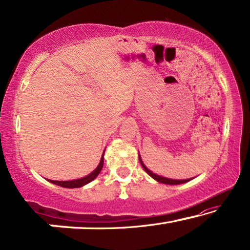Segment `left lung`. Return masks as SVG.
Wrapping results in <instances>:
<instances>
[{"instance_id": "obj_1", "label": "left lung", "mask_w": 250, "mask_h": 250, "mask_svg": "<svg viewBox=\"0 0 250 250\" xmlns=\"http://www.w3.org/2000/svg\"><path fill=\"white\" fill-rule=\"evenodd\" d=\"M139 159H140V163H141V165H142V167H143V169H145L146 172L148 173L149 175L152 177V179H155L156 181H158V182H160V183H164V184H172V186H174V184H182V183L188 182V181H190V179H189V180H172V179H167V177H163V176L157 175V174L152 173L151 170H149L148 168H146V167L145 166V164L142 163V160H141V158H140V157H139Z\"/></svg>"}]
</instances>
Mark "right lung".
<instances>
[{
    "label": "right lung",
    "instance_id": "add662e5",
    "mask_svg": "<svg viewBox=\"0 0 250 250\" xmlns=\"http://www.w3.org/2000/svg\"><path fill=\"white\" fill-rule=\"evenodd\" d=\"M102 167H104V155H102V158L100 160V164H99L97 168H95L93 172H92L90 175L83 177V179H78V180H74V181H51L49 180L51 183L57 184V186H60L62 188H69V189H73V188H81L85 186V184L90 183L91 181H93L95 177L99 175V173L101 172Z\"/></svg>",
    "mask_w": 250,
    "mask_h": 250
}]
</instances>
